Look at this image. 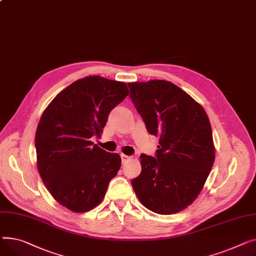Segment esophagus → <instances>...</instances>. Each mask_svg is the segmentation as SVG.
<instances>
[{
  "label": "esophagus",
  "mask_w": 256,
  "mask_h": 256,
  "mask_svg": "<svg viewBox=\"0 0 256 256\" xmlns=\"http://www.w3.org/2000/svg\"><path fill=\"white\" fill-rule=\"evenodd\" d=\"M121 158H122V162L125 163V162L128 161L131 157H130V156H127V155H125V154H121Z\"/></svg>",
  "instance_id": "1"
}]
</instances>
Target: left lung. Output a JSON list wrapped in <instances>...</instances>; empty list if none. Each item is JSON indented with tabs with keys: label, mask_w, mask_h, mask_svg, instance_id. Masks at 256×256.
<instances>
[{
	"label": "left lung",
	"mask_w": 256,
	"mask_h": 256,
	"mask_svg": "<svg viewBox=\"0 0 256 256\" xmlns=\"http://www.w3.org/2000/svg\"><path fill=\"white\" fill-rule=\"evenodd\" d=\"M128 86L148 132L159 138L155 158L140 155L142 172L131 181L134 192L154 213L181 212L198 198L215 161L208 114L170 82L154 80Z\"/></svg>",
	"instance_id": "left-lung-1"
}]
</instances>
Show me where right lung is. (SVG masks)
Returning <instances> with one entry per match:
<instances>
[{
	"label": "right lung",
	"mask_w": 256,
	"mask_h": 256,
	"mask_svg": "<svg viewBox=\"0 0 256 256\" xmlns=\"http://www.w3.org/2000/svg\"><path fill=\"white\" fill-rule=\"evenodd\" d=\"M129 91L125 82L93 75L72 82L44 110L36 130L37 168L52 196L75 213L104 198L121 157L94 144L112 110Z\"/></svg>",
	"instance_id": "obj_1"
}]
</instances>
